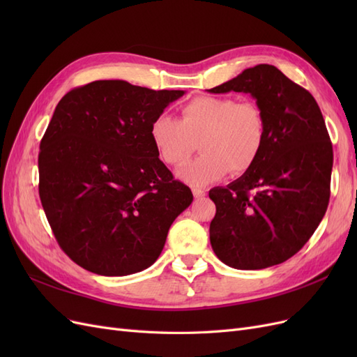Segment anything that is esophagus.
I'll return each mask as SVG.
<instances>
[{"label":"esophagus","mask_w":357,"mask_h":357,"mask_svg":"<svg viewBox=\"0 0 357 357\" xmlns=\"http://www.w3.org/2000/svg\"><path fill=\"white\" fill-rule=\"evenodd\" d=\"M192 192H193V197H195L197 199H201V198H204V197H205V190H204V189L193 188V189H192Z\"/></svg>","instance_id":"34e87169"}]
</instances>
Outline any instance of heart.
<instances>
[{
  "label": "heart",
  "instance_id": "heart-1",
  "mask_svg": "<svg viewBox=\"0 0 357 357\" xmlns=\"http://www.w3.org/2000/svg\"><path fill=\"white\" fill-rule=\"evenodd\" d=\"M181 119L160 114L150 125V138L159 158L169 167H181L198 143L202 155L178 171L193 186H207L228 172L241 176L261 155L266 122L253 101L202 95L181 107Z\"/></svg>",
  "mask_w": 357,
  "mask_h": 357
}]
</instances>
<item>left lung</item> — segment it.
<instances>
[{
  "label": "left lung",
  "mask_w": 357,
  "mask_h": 357,
  "mask_svg": "<svg viewBox=\"0 0 357 357\" xmlns=\"http://www.w3.org/2000/svg\"><path fill=\"white\" fill-rule=\"evenodd\" d=\"M207 91L250 93L266 122L256 164L208 193L213 250L236 269L282 264L310 240L329 204L333 152L321 112L307 89L268 63Z\"/></svg>",
  "instance_id": "obj_1"
}]
</instances>
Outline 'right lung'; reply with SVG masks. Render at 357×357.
<instances>
[{"label": "right lung", "instance_id": "obj_1", "mask_svg": "<svg viewBox=\"0 0 357 357\" xmlns=\"http://www.w3.org/2000/svg\"><path fill=\"white\" fill-rule=\"evenodd\" d=\"M183 95L96 80L58 102L40 143L38 193L59 247L82 268L143 271L192 204L150 138L152 122Z\"/></svg>", "mask_w": 357, "mask_h": 357}]
</instances>
